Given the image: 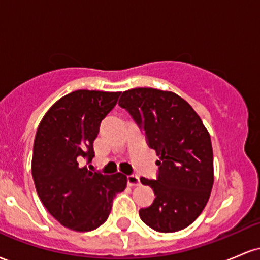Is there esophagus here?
<instances>
[{"label":"esophagus","mask_w":260,"mask_h":260,"mask_svg":"<svg viewBox=\"0 0 260 260\" xmlns=\"http://www.w3.org/2000/svg\"><path fill=\"white\" fill-rule=\"evenodd\" d=\"M127 183L129 187H134V186H139L140 181L139 177L137 175H129L127 176Z\"/></svg>","instance_id":"esophagus-1"}]
</instances>
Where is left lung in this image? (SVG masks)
<instances>
[{"label": "left lung", "mask_w": 260, "mask_h": 260, "mask_svg": "<svg viewBox=\"0 0 260 260\" xmlns=\"http://www.w3.org/2000/svg\"><path fill=\"white\" fill-rule=\"evenodd\" d=\"M118 105L145 131L159 156L156 180L140 178L155 193L153 204L139 210L140 219L157 232L186 229L201 215L213 188L210 134L193 107L172 91L131 89Z\"/></svg>", "instance_id": "obj_1"}]
</instances>
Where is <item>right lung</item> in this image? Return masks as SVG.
Returning <instances> with one entry per match:
<instances>
[{
    "mask_svg": "<svg viewBox=\"0 0 260 260\" xmlns=\"http://www.w3.org/2000/svg\"><path fill=\"white\" fill-rule=\"evenodd\" d=\"M121 92L76 90L51 106L34 140L31 175L44 207L74 231H92L110 215L112 201L124 190L127 176L88 171L80 161L95 156L92 143L100 123Z\"/></svg>",
    "mask_w": 260,
    "mask_h": 260,
    "instance_id": "add662e5",
    "label": "right lung"
}]
</instances>
